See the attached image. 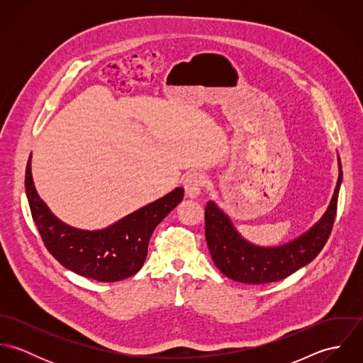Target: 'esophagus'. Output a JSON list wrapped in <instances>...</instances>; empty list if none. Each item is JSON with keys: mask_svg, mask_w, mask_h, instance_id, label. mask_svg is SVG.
Instances as JSON below:
<instances>
[{"mask_svg": "<svg viewBox=\"0 0 363 363\" xmlns=\"http://www.w3.org/2000/svg\"><path fill=\"white\" fill-rule=\"evenodd\" d=\"M204 183L206 182H204V177L201 173H199V172L189 173L183 180V186H184L187 197H190V199L199 197L201 194V189L204 187Z\"/></svg>", "mask_w": 363, "mask_h": 363, "instance_id": "34e87169", "label": "esophagus"}]
</instances>
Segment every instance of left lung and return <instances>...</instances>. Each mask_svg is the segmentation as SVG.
<instances>
[{
  "instance_id": "8db88e82",
  "label": "left lung",
  "mask_w": 363,
  "mask_h": 363,
  "mask_svg": "<svg viewBox=\"0 0 363 363\" xmlns=\"http://www.w3.org/2000/svg\"><path fill=\"white\" fill-rule=\"evenodd\" d=\"M338 180L330 206L321 219L295 240L264 247L247 242L230 218L213 201L206 207V239L211 257L228 278L243 284H268L284 279L309 264L324 247L337 213L342 167L338 156Z\"/></svg>"
}]
</instances>
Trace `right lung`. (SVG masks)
<instances>
[{
    "label": "right lung",
    "mask_w": 363,
    "mask_h": 363,
    "mask_svg": "<svg viewBox=\"0 0 363 363\" xmlns=\"http://www.w3.org/2000/svg\"><path fill=\"white\" fill-rule=\"evenodd\" d=\"M30 157L26 166L25 189L45 246L67 269L99 282L121 281L141 269L156 226L184 196V190L177 187L104 229H78L60 220L39 197L32 179Z\"/></svg>",
    "instance_id": "add662e5"
}]
</instances>
